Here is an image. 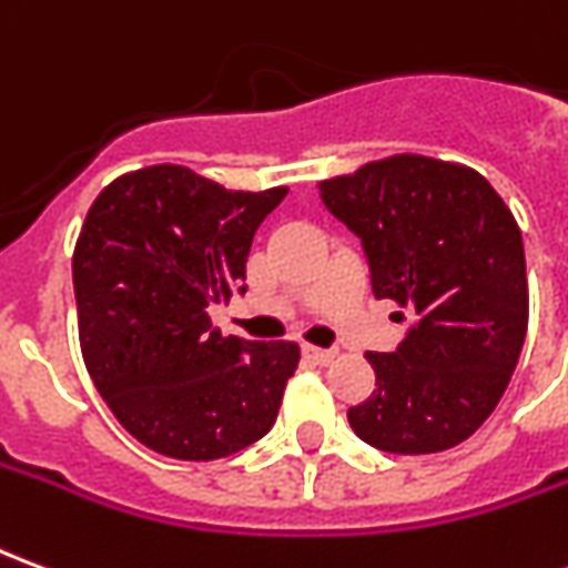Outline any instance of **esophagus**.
I'll return each mask as SVG.
<instances>
[{"instance_id": "1", "label": "esophagus", "mask_w": 568, "mask_h": 568, "mask_svg": "<svg viewBox=\"0 0 568 568\" xmlns=\"http://www.w3.org/2000/svg\"><path fill=\"white\" fill-rule=\"evenodd\" d=\"M304 356L310 358V362H316V365H328V362H334L337 358V353L334 349H322V346H304Z\"/></svg>"}]
</instances>
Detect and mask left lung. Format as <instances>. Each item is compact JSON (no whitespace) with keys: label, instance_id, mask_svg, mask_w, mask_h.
I'll list each match as a JSON object with an SVG mask.
<instances>
[{"label":"left lung","instance_id":"8db88e82","mask_svg":"<svg viewBox=\"0 0 568 568\" xmlns=\"http://www.w3.org/2000/svg\"><path fill=\"white\" fill-rule=\"evenodd\" d=\"M320 197L362 240L374 297L414 313L395 353H365L374 393L346 410L349 426L402 456L463 444L524 349L529 285L511 210L477 170L426 154L322 179Z\"/></svg>","mask_w":568,"mask_h":568}]
</instances>
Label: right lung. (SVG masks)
<instances>
[{
    "instance_id": "right-lung-1",
    "label": "right lung",
    "mask_w": 568,
    "mask_h": 568,
    "mask_svg": "<svg viewBox=\"0 0 568 568\" xmlns=\"http://www.w3.org/2000/svg\"><path fill=\"white\" fill-rule=\"evenodd\" d=\"M285 194L154 163L118 175L88 210L72 255L81 356L149 450L210 463L276 423L301 349L224 337L210 307L243 292L252 236Z\"/></svg>"
}]
</instances>
